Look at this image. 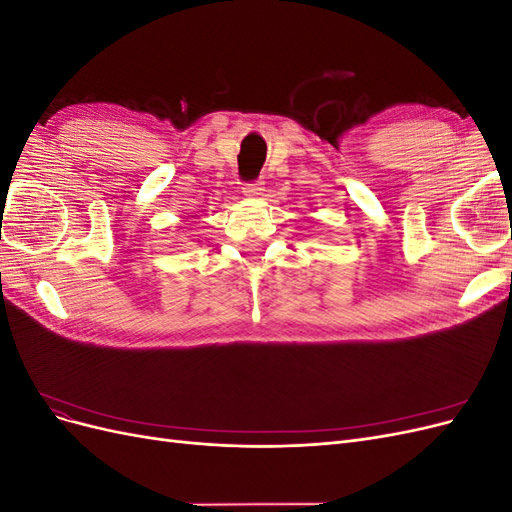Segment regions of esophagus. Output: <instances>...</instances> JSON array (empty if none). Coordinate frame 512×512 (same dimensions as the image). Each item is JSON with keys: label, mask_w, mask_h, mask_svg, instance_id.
<instances>
[{"label": "esophagus", "mask_w": 512, "mask_h": 512, "mask_svg": "<svg viewBox=\"0 0 512 512\" xmlns=\"http://www.w3.org/2000/svg\"><path fill=\"white\" fill-rule=\"evenodd\" d=\"M262 181H247V183H243V194L245 196H252V198H256V196H260L262 194Z\"/></svg>", "instance_id": "34e87169"}]
</instances>
